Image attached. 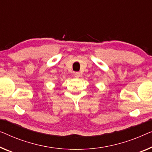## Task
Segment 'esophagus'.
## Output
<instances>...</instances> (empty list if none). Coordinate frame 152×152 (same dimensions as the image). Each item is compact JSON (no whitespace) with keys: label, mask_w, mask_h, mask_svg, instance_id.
<instances>
[{"label":"esophagus","mask_w":152,"mask_h":152,"mask_svg":"<svg viewBox=\"0 0 152 152\" xmlns=\"http://www.w3.org/2000/svg\"><path fill=\"white\" fill-rule=\"evenodd\" d=\"M74 75V76H75V78H78L80 76V73H79V72H75Z\"/></svg>","instance_id":"1"}]
</instances>
